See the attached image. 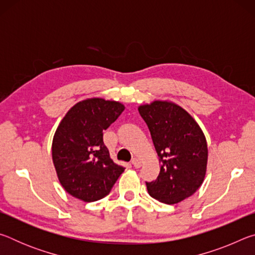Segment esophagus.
<instances>
[{"instance_id": "esophagus-1", "label": "esophagus", "mask_w": 255, "mask_h": 255, "mask_svg": "<svg viewBox=\"0 0 255 255\" xmlns=\"http://www.w3.org/2000/svg\"><path fill=\"white\" fill-rule=\"evenodd\" d=\"M131 164L133 165V167H136V169H138V167L141 166V162L138 158H136V157H133L131 159Z\"/></svg>"}]
</instances>
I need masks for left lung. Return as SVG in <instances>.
Segmentation results:
<instances>
[{
    "mask_svg": "<svg viewBox=\"0 0 255 255\" xmlns=\"http://www.w3.org/2000/svg\"><path fill=\"white\" fill-rule=\"evenodd\" d=\"M138 111L150 131L161 163L157 179L146 182L150 197L174 205L192 196L205 180L208 147L189 112L171 101L155 100Z\"/></svg>",
    "mask_w": 255,
    "mask_h": 255,
    "instance_id": "1",
    "label": "left lung"
}]
</instances>
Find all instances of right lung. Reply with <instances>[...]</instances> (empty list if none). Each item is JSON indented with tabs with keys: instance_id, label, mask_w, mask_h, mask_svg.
Segmentation results:
<instances>
[{
	"instance_id": "add662e5",
	"label": "right lung",
	"mask_w": 255,
	"mask_h": 255,
	"mask_svg": "<svg viewBox=\"0 0 255 255\" xmlns=\"http://www.w3.org/2000/svg\"><path fill=\"white\" fill-rule=\"evenodd\" d=\"M125 110L118 101L85 99L67 111L51 145L54 166L67 193L85 202L110 192L125 167L112 161L103 144V130Z\"/></svg>"
}]
</instances>
